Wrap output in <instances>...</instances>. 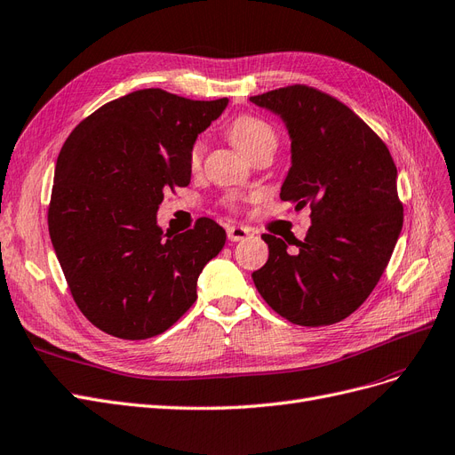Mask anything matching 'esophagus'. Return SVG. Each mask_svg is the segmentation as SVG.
Wrapping results in <instances>:
<instances>
[{"label":"esophagus","instance_id":"34e87169","mask_svg":"<svg viewBox=\"0 0 455 455\" xmlns=\"http://www.w3.org/2000/svg\"><path fill=\"white\" fill-rule=\"evenodd\" d=\"M227 236L230 242H242L249 236V228L240 227V225H230V227H227Z\"/></svg>","mask_w":455,"mask_h":455}]
</instances>
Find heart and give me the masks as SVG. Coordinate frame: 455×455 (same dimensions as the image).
<instances>
[{"label": "heart", "instance_id": "b5f03b06", "mask_svg": "<svg viewBox=\"0 0 455 455\" xmlns=\"http://www.w3.org/2000/svg\"><path fill=\"white\" fill-rule=\"evenodd\" d=\"M228 138L236 148L249 156L253 151H257L262 145H272L275 148L277 138L274 128L267 123L259 119L255 115H238L228 126ZM202 143H193V148L188 151V164L190 168H198L202 163ZM234 202V200H232Z\"/></svg>", "mask_w": 455, "mask_h": 455}]
</instances>
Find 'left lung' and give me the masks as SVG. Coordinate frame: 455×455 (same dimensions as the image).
<instances>
[{"mask_svg": "<svg viewBox=\"0 0 455 455\" xmlns=\"http://www.w3.org/2000/svg\"><path fill=\"white\" fill-rule=\"evenodd\" d=\"M280 115L291 168L280 198L312 208L297 253L262 234L268 260L251 274L275 314L295 325H332L354 314L382 277L403 228L397 166L363 119L314 86L291 84L249 98Z\"/></svg>", "mask_w": 455, "mask_h": 455, "instance_id": "8db88e82", "label": "left lung"}]
</instances>
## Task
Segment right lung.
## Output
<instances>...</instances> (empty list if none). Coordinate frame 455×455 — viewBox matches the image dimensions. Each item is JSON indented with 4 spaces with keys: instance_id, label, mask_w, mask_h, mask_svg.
<instances>
[{
    "instance_id": "add662e5",
    "label": "right lung",
    "mask_w": 455,
    "mask_h": 455,
    "mask_svg": "<svg viewBox=\"0 0 455 455\" xmlns=\"http://www.w3.org/2000/svg\"><path fill=\"white\" fill-rule=\"evenodd\" d=\"M227 104L143 89L101 106L68 136L49 234L73 300L100 331L145 340L195 304L198 275L227 232L200 217L187 232L164 234L156 212L166 188L190 183L188 151Z\"/></svg>"
}]
</instances>
